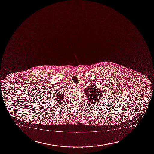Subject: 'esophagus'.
<instances>
[{"label": "esophagus", "mask_w": 154, "mask_h": 154, "mask_svg": "<svg viewBox=\"0 0 154 154\" xmlns=\"http://www.w3.org/2000/svg\"><path fill=\"white\" fill-rule=\"evenodd\" d=\"M79 85H78V84H75V85H74V88H78L79 87Z\"/></svg>", "instance_id": "esophagus-1"}]
</instances>
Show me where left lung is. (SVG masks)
<instances>
[{
	"mask_svg": "<svg viewBox=\"0 0 154 154\" xmlns=\"http://www.w3.org/2000/svg\"><path fill=\"white\" fill-rule=\"evenodd\" d=\"M84 92L89 101L94 105L99 103L103 97V93L102 92L101 89L98 88L93 84L88 85L87 88L84 90Z\"/></svg>",
	"mask_w": 154,
	"mask_h": 154,
	"instance_id": "1",
	"label": "left lung"
}]
</instances>
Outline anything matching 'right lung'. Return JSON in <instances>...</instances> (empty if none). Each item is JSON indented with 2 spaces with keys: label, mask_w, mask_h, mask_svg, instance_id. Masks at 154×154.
Wrapping results in <instances>:
<instances>
[{
  "label": "right lung",
  "mask_w": 154,
  "mask_h": 154,
  "mask_svg": "<svg viewBox=\"0 0 154 154\" xmlns=\"http://www.w3.org/2000/svg\"><path fill=\"white\" fill-rule=\"evenodd\" d=\"M64 91H60L61 92H58V93H57L55 94V97H56V99H58L59 100H62V99H63L64 97V96H65V95H64Z\"/></svg>",
  "instance_id": "right-lung-1"
}]
</instances>
